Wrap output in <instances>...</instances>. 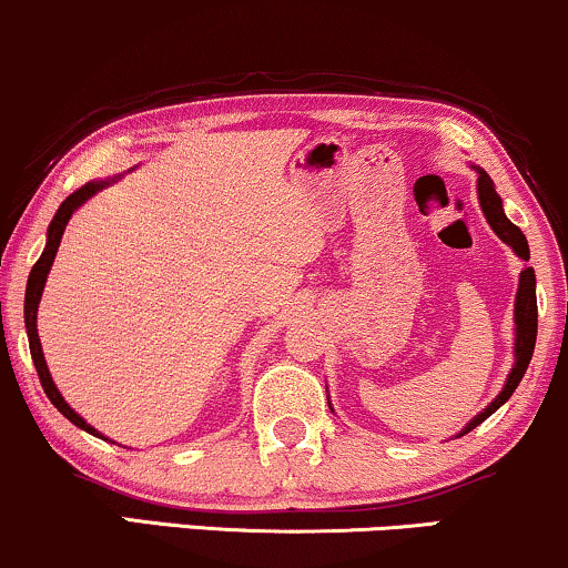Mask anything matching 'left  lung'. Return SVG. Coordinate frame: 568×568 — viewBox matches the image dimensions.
Returning <instances> with one entry per match:
<instances>
[{
	"mask_svg": "<svg viewBox=\"0 0 568 568\" xmlns=\"http://www.w3.org/2000/svg\"><path fill=\"white\" fill-rule=\"evenodd\" d=\"M477 170V193H479V206H483L487 225L493 227V233L498 235L506 246H511L516 251V256L524 262H529V246L527 239L519 227L514 225L511 220L506 217L504 212V201H500L498 193H495V185L490 181L485 170ZM514 325H516V341H514V369L508 372V379L504 385V390L493 398V404L483 408L475 419L466 425L458 437L471 433L477 425H483L487 416L498 412L500 406L506 404L508 398L514 396V390L519 387L524 372L529 367V358L535 354V341H537V296H535V270L532 267H524L519 275V291H516V304H514Z\"/></svg>",
	"mask_w": 568,
	"mask_h": 568,
	"instance_id": "obj_1",
	"label": "left lung"
}]
</instances>
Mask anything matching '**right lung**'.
Listing matches in <instances>:
<instances>
[{
  "label": "right lung",
  "instance_id": "add662e5",
  "mask_svg": "<svg viewBox=\"0 0 568 568\" xmlns=\"http://www.w3.org/2000/svg\"><path fill=\"white\" fill-rule=\"evenodd\" d=\"M118 181V178H110V181H91L85 183L78 189L75 193H70L68 199L62 201L60 210H57L54 220L49 222V231H47V246L44 251H41L39 262L33 264L31 275H28V285H26V333H28V346H31V356H33V367L36 372H39V379H41V387H44L47 398L52 400L57 412H60L62 416H68L70 422H73L75 427L85 429V433L93 435V437H104L99 429H93L89 422L83 419L81 414H75L73 408H70L68 404H64L62 393L57 390L54 379L52 375H49V367H47V358H44V351H41V341H39V329H36V312H39V301H41V293H44V283H47V275L49 270H52L54 264V256H57V248H60V241H62V233L64 227H68L70 217H73V212L78 210V206L85 204L93 193H99L102 189H106V185ZM106 440V437H104Z\"/></svg>",
  "mask_w": 568,
  "mask_h": 568
}]
</instances>
